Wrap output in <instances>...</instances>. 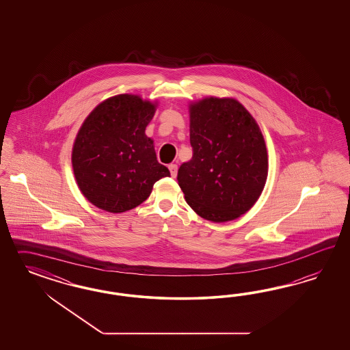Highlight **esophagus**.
<instances>
[{
    "label": "esophagus",
    "mask_w": 350,
    "mask_h": 350,
    "mask_svg": "<svg viewBox=\"0 0 350 350\" xmlns=\"http://www.w3.org/2000/svg\"><path fill=\"white\" fill-rule=\"evenodd\" d=\"M170 170L172 177H173V178H176V177H177V173H178V167H177V164H170Z\"/></svg>",
    "instance_id": "obj_1"
}]
</instances>
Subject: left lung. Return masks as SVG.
<instances>
[{
	"mask_svg": "<svg viewBox=\"0 0 350 350\" xmlns=\"http://www.w3.org/2000/svg\"><path fill=\"white\" fill-rule=\"evenodd\" d=\"M192 158L178 170L185 199L200 217L227 222L247 212L265 189L268 158L254 118L233 98L190 106Z\"/></svg>",
	"mask_w": 350,
	"mask_h": 350,
	"instance_id": "8db88e82",
	"label": "left lung"
}]
</instances>
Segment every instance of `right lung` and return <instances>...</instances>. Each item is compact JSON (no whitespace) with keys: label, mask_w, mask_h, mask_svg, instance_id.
Wrapping results in <instances>:
<instances>
[{"label":"right lung","mask_w":350,"mask_h":350,"mask_svg":"<svg viewBox=\"0 0 350 350\" xmlns=\"http://www.w3.org/2000/svg\"><path fill=\"white\" fill-rule=\"evenodd\" d=\"M155 105L135 95L110 97L96 106L75 138L72 164L85 199L110 213L136 208L170 170L157 160L145 135Z\"/></svg>","instance_id":"add662e5"}]
</instances>
